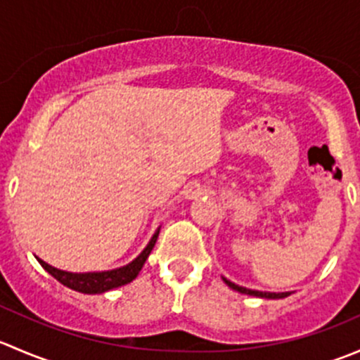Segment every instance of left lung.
Wrapping results in <instances>:
<instances>
[{"instance_id":"1","label":"left lung","mask_w":360,"mask_h":360,"mask_svg":"<svg viewBox=\"0 0 360 360\" xmlns=\"http://www.w3.org/2000/svg\"><path fill=\"white\" fill-rule=\"evenodd\" d=\"M223 281L226 282L228 288H231L233 291H238L242 294H249V296H257V297H268V300H281V297H285L289 296L291 292H263V291H254V289H248V288H242V285H237L233 284V282H230L228 278L223 277Z\"/></svg>"}]
</instances>
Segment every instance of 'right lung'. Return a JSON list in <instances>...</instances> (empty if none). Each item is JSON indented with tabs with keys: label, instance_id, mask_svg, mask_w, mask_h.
Instances as JSON below:
<instances>
[{
	"label": "right lung",
	"instance_id": "obj_1",
	"mask_svg": "<svg viewBox=\"0 0 360 360\" xmlns=\"http://www.w3.org/2000/svg\"><path fill=\"white\" fill-rule=\"evenodd\" d=\"M160 233V228L155 231V235L151 237L150 244L144 248L143 252L132 261V263L125 264L122 268H116V270H108V271H89V274H72V271H64L59 270V268H53L50 266L49 263H45L43 259L36 257L39 261L43 268L52 275L53 278L60 282L66 288L72 289V291H78V292H85V294H101V292H106L111 291V289L120 288V285H125L129 282H132L134 278L139 275L141 268L144 266L146 263L148 256L150 252L153 250L155 244H157V238Z\"/></svg>",
	"mask_w": 360,
	"mask_h": 360
}]
</instances>
